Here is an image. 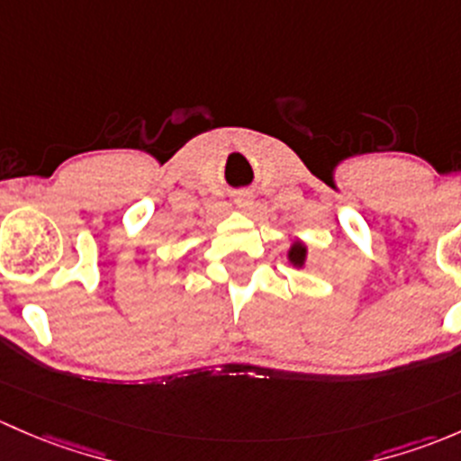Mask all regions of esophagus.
Instances as JSON below:
<instances>
[{"label":"esophagus","instance_id":"obj_1","mask_svg":"<svg viewBox=\"0 0 461 461\" xmlns=\"http://www.w3.org/2000/svg\"><path fill=\"white\" fill-rule=\"evenodd\" d=\"M237 203H240V206H249V203H250L249 193H241V195L237 197Z\"/></svg>","mask_w":461,"mask_h":461}]
</instances>
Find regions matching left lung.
I'll use <instances>...</instances> for the list:
<instances>
[{"mask_svg": "<svg viewBox=\"0 0 461 461\" xmlns=\"http://www.w3.org/2000/svg\"><path fill=\"white\" fill-rule=\"evenodd\" d=\"M288 258H291L293 264L302 266V264H303V258H306V249H303L302 244H293L291 255H288Z\"/></svg>", "mask_w": 461, "mask_h": 461, "instance_id": "8db88e82", "label": "left lung"}]
</instances>
